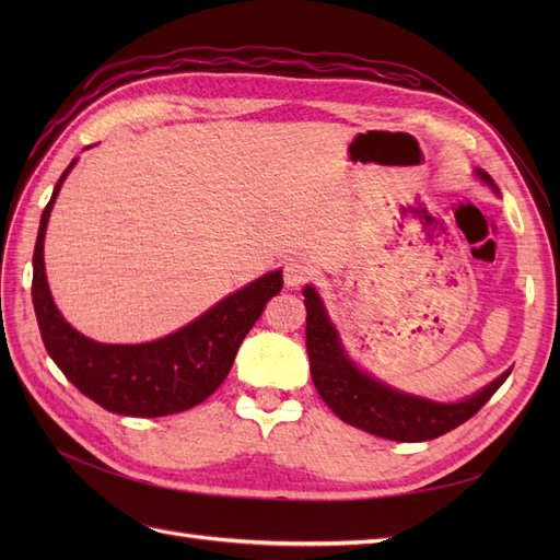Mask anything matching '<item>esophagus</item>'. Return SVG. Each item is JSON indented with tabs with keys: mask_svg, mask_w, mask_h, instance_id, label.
Masks as SVG:
<instances>
[{
	"mask_svg": "<svg viewBox=\"0 0 560 560\" xmlns=\"http://www.w3.org/2000/svg\"><path fill=\"white\" fill-rule=\"evenodd\" d=\"M284 284L287 287H301L313 278V268L306 261H290L284 266Z\"/></svg>",
	"mask_w": 560,
	"mask_h": 560,
	"instance_id": "34e87169",
	"label": "esophagus"
}]
</instances>
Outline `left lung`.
<instances>
[{"label":"left lung","instance_id":"1","mask_svg":"<svg viewBox=\"0 0 560 560\" xmlns=\"http://www.w3.org/2000/svg\"><path fill=\"white\" fill-rule=\"evenodd\" d=\"M481 179L493 184L490 175L481 173ZM306 303V348L311 360V376L319 397L329 409L352 428L376 434L393 442H428L457 425H463L477 413L481 406L498 393V387L512 374L504 371L500 378L486 385L481 393L457 404H439L397 393L354 366L338 343L336 329L322 308V301L313 287L303 290Z\"/></svg>","mask_w":560,"mask_h":560}]
</instances>
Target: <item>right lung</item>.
<instances>
[{"instance_id":"right-lung-1","label":"right lung","mask_w":560,"mask_h":560,"mask_svg":"<svg viewBox=\"0 0 560 560\" xmlns=\"http://www.w3.org/2000/svg\"><path fill=\"white\" fill-rule=\"evenodd\" d=\"M74 163L60 175L44 208L32 257V303L46 352L79 393L112 413L159 418L191 409L224 383L243 338L261 317L268 299L282 290V273L276 270L254 280L191 325L159 341L140 346L91 341L58 313L44 273V235L50 208Z\"/></svg>"}]
</instances>
